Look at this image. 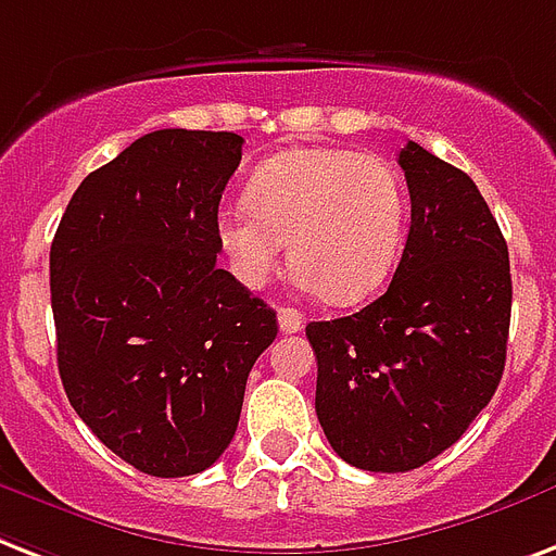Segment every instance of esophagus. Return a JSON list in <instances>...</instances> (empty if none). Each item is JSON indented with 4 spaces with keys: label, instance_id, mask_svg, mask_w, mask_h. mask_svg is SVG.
I'll use <instances>...</instances> for the list:
<instances>
[{
    "label": "esophagus",
    "instance_id": "esophagus-1",
    "mask_svg": "<svg viewBox=\"0 0 556 556\" xmlns=\"http://www.w3.org/2000/svg\"><path fill=\"white\" fill-rule=\"evenodd\" d=\"M278 327L283 332H299L304 327V318H301L299 309H292V306H281L278 309Z\"/></svg>",
    "mask_w": 556,
    "mask_h": 556
}]
</instances>
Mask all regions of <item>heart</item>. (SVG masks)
<instances>
[{"label":"heart","mask_w":556,"mask_h":556,"mask_svg":"<svg viewBox=\"0 0 556 556\" xmlns=\"http://www.w3.org/2000/svg\"><path fill=\"white\" fill-rule=\"evenodd\" d=\"M407 224V189L379 154L295 149L255 168L241 203L217 212L232 273L261 290L287 241L306 290L332 306L370 299L393 273Z\"/></svg>","instance_id":"obj_1"}]
</instances>
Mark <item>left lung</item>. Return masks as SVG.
Wrapping results in <instances>:
<instances>
[{"label": "left lung", "mask_w": 556, "mask_h": 556, "mask_svg": "<svg viewBox=\"0 0 556 556\" xmlns=\"http://www.w3.org/2000/svg\"><path fill=\"white\" fill-rule=\"evenodd\" d=\"M399 166L410 232L388 292L306 324L324 437L376 473L421 468L468 430L503 379L510 324L508 243L477 184L413 140Z\"/></svg>", "instance_id": "8db88e82"}]
</instances>
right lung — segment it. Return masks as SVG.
<instances>
[{"label":"right lung","mask_w":556,"mask_h":556,"mask_svg":"<svg viewBox=\"0 0 556 556\" xmlns=\"http://www.w3.org/2000/svg\"><path fill=\"white\" fill-rule=\"evenodd\" d=\"M232 131L160 128L79 184L51 243L56 364L102 445L152 477L220 459L275 309L217 269Z\"/></svg>","instance_id":"obj_1"}]
</instances>
